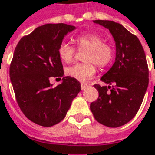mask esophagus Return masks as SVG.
Masks as SVG:
<instances>
[{"instance_id": "1", "label": "esophagus", "mask_w": 155, "mask_h": 155, "mask_svg": "<svg viewBox=\"0 0 155 155\" xmlns=\"http://www.w3.org/2000/svg\"><path fill=\"white\" fill-rule=\"evenodd\" d=\"M81 90H84V89L88 86V84H87V83H81Z\"/></svg>"}]
</instances>
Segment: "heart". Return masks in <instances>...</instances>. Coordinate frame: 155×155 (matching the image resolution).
<instances>
[{
  "instance_id": "heart-1",
  "label": "heart",
  "mask_w": 155,
  "mask_h": 155,
  "mask_svg": "<svg viewBox=\"0 0 155 155\" xmlns=\"http://www.w3.org/2000/svg\"><path fill=\"white\" fill-rule=\"evenodd\" d=\"M78 50H86L83 56L85 63L75 64L65 68L67 76L78 81H85L92 78L96 72V64L100 68H105L112 63L114 58V48L104 41L101 35L95 33H85L76 36L74 40ZM58 57L64 63L73 61L76 54V49L68 42H62L58 49Z\"/></svg>"
}]
</instances>
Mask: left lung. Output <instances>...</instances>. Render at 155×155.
Here are the masks:
<instances>
[{
    "label": "left lung",
    "mask_w": 155,
    "mask_h": 155,
    "mask_svg": "<svg viewBox=\"0 0 155 155\" xmlns=\"http://www.w3.org/2000/svg\"><path fill=\"white\" fill-rule=\"evenodd\" d=\"M109 29L116 45L115 62L101 81L111 86L94 87L98 98L91 104V111L99 123L117 128L129 122L141 106L149 81L147 58L137 36L120 24L94 20Z\"/></svg>",
    "instance_id": "8db88e82"
}]
</instances>
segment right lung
<instances>
[{"label":"right lung","mask_w":155,"mask_h":155,"mask_svg":"<svg viewBox=\"0 0 155 155\" xmlns=\"http://www.w3.org/2000/svg\"><path fill=\"white\" fill-rule=\"evenodd\" d=\"M74 28L63 23L43 25L22 37L15 49L9 76L16 100L26 118L38 125L60 122L81 91V83L70 76L57 87L49 82L50 78L61 80L64 75L58 49Z\"/></svg>","instance_id":"right-lung-1"}]
</instances>
